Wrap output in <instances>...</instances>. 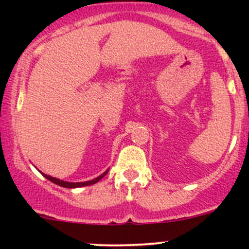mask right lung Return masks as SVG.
Listing matches in <instances>:
<instances>
[{
	"label": "right lung",
	"instance_id": "add662e5",
	"mask_svg": "<svg viewBox=\"0 0 249 249\" xmlns=\"http://www.w3.org/2000/svg\"><path fill=\"white\" fill-rule=\"evenodd\" d=\"M107 172H108V170H107L106 172L102 173L101 176H99V177H97V178H95V179H92V180H88V182H78V183L64 182V180H60V179H57V178L50 177V176L44 175V173H43V176H44V177L47 178V179H49L50 182L55 183V184L60 185V187H64V188H79V187H85V185H91V184H95V183L99 182V180L101 179V178H104L105 176L107 175Z\"/></svg>",
	"mask_w": 249,
	"mask_h": 249
}]
</instances>
